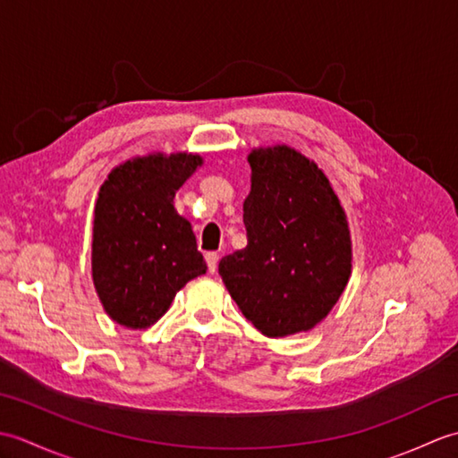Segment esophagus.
Segmentation results:
<instances>
[{
    "mask_svg": "<svg viewBox=\"0 0 458 458\" xmlns=\"http://www.w3.org/2000/svg\"><path fill=\"white\" fill-rule=\"evenodd\" d=\"M204 258H207L208 271H210V274H214V271H216V267H218V254H216V251H208V254Z\"/></svg>",
    "mask_w": 458,
    "mask_h": 458,
    "instance_id": "1",
    "label": "esophagus"
}]
</instances>
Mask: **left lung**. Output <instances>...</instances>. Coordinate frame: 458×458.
I'll list each match as a JSON object with an SVG mask.
<instances>
[{"instance_id": "8db88e82", "label": "left lung", "mask_w": 458, "mask_h": 458, "mask_svg": "<svg viewBox=\"0 0 458 458\" xmlns=\"http://www.w3.org/2000/svg\"><path fill=\"white\" fill-rule=\"evenodd\" d=\"M244 200L248 246L224 256L218 274L261 335L310 330L350 277V232L325 173L285 148L250 153Z\"/></svg>"}]
</instances>
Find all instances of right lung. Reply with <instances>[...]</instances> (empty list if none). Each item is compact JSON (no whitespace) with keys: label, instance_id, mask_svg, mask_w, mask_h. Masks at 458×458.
I'll use <instances>...</instances> for the list:
<instances>
[{"label":"right lung","instance_id":"1","mask_svg":"<svg viewBox=\"0 0 458 458\" xmlns=\"http://www.w3.org/2000/svg\"><path fill=\"white\" fill-rule=\"evenodd\" d=\"M202 159L149 155L115 167L94 210L92 277L115 323L145 328L165 315L174 293L207 271L174 192Z\"/></svg>","mask_w":458,"mask_h":458}]
</instances>
